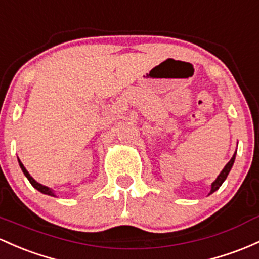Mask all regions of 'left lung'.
<instances>
[{
    "mask_svg": "<svg viewBox=\"0 0 259 259\" xmlns=\"http://www.w3.org/2000/svg\"><path fill=\"white\" fill-rule=\"evenodd\" d=\"M235 157H236V152L234 153V156H232V157H231V160H230L229 162H227V163H226V166L224 167V169H223V171H221L220 175L218 176V178H217V180H215L214 182H212V184H211V190H210V193H209V194H212V193H214L215 190H218L219 188H220V187H221V184H223V183H224V181L226 180L227 175H229L230 171H231L232 166H234Z\"/></svg>",
    "mask_w": 259,
    "mask_h": 259,
    "instance_id": "left-lung-1",
    "label": "left lung"
}]
</instances>
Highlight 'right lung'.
I'll use <instances>...</instances> for the list:
<instances>
[{"label":"right lung","mask_w":259,"mask_h":259,"mask_svg":"<svg viewBox=\"0 0 259 259\" xmlns=\"http://www.w3.org/2000/svg\"><path fill=\"white\" fill-rule=\"evenodd\" d=\"M18 162H19V166H21L22 171H23V173H24V176L28 178V181L30 182V184H32L34 188H35L36 190H39V192L42 193V194H48V195H51V197H55V193H54L53 190H51L50 188H48V187L42 186V184H40V183H38V182L34 180L32 176L29 175V172H28L27 169H25V167L23 166V163H22V162L19 161V160H18Z\"/></svg>","instance_id":"1"}]
</instances>
